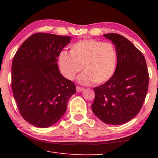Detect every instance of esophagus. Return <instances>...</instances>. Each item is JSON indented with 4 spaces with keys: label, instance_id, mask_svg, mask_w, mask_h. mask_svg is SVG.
<instances>
[{
    "label": "esophagus",
    "instance_id": "esophagus-1",
    "mask_svg": "<svg viewBox=\"0 0 158 158\" xmlns=\"http://www.w3.org/2000/svg\"><path fill=\"white\" fill-rule=\"evenodd\" d=\"M76 89H77V92H82V91H84V88H82V87H80V86H77Z\"/></svg>",
    "mask_w": 158,
    "mask_h": 158
}]
</instances>
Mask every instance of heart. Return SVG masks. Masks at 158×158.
<instances>
[{
  "instance_id": "b5f03b06",
  "label": "heart",
  "mask_w": 158,
  "mask_h": 158,
  "mask_svg": "<svg viewBox=\"0 0 158 158\" xmlns=\"http://www.w3.org/2000/svg\"><path fill=\"white\" fill-rule=\"evenodd\" d=\"M118 52L111 42L94 39H84L71 45L69 53L61 51L58 64L61 73L69 80H74L84 69L78 81L84 85L92 82L102 84L110 79L116 71Z\"/></svg>"
}]
</instances>
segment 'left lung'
Wrapping results in <instances>:
<instances>
[{"instance_id": "obj_1", "label": "left lung", "mask_w": 158, "mask_h": 158, "mask_svg": "<svg viewBox=\"0 0 158 158\" xmlns=\"http://www.w3.org/2000/svg\"><path fill=\"white\" fill-rule=\"evenodd\" d=\"M116 46L118 63L111 78L94 88L92 111L106 124L121 125L139 114L148 88L146 62L139 50L125 37L104 34Z\"/></svg>"}]
</instances>
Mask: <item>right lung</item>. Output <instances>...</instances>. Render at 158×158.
<instances>
[{"label":"right lung","instance_id":"obj_1","mask_svg":"<svg viewBox=\"0 0 158 158\" xmlns=\"http://www.w3.org/2000/svg\"><path fill=\"white\" fill-rule=\"evenodd\" d=\"M71 37L38 33L23 42L12 65V89L18 109L34 126L48 127L61 118L75 84L60 73L59 53Z\"/></svg>","mask_w":158,"mask_h":158}]
</instances>
